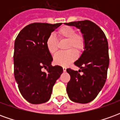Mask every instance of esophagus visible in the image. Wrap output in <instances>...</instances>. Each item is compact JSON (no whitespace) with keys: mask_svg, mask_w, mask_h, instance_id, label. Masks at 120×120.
Here are the masks:
<instances>
[{"mask_svg":"<svg viewBox=\"0 0 120 120\" xmlns=\"http://www.w3.org/2000/svg\"><path fill=\"white\" fill-rule=\"evenodd\" d=\"M63 71H64V72H65V71H66V68L63 67Z\"/></svg>","mask_w":120,"mask_h":120,"instance_id":"obj_1","label":"esophagus"}]
</instances>
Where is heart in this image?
Masks as SVG:
<instances>
[{
	"label": "heart",
	"mask_w": 120,
	"mask_h": 120,
	"mask_svg": "<svg viewBox=\"0 0 120 120\" xmlns=\"http://www.w3.org/2000/svg\"><path fill=\"white\" fill-rule=\"evenodd\" d=\"M58 37L60 39L67 40L66 49H69L65 52H59L54 57V62L61 66H68L77 57V52H80L84 48L85 41L83 35L76 33V30L71 26H64L57 31ZM46 47L51 55H55L58 51V41L56 38L51 34L47 37L45 42ZM76 50L75 51V50Z\"/></svg>",
	"instance_id": "obj_1"
}]
</instances>
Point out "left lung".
<instances>
[{
    "label": "left lung",
    "mask_w": 120,
    "mask_h": 120,
    "mask_svg": "<svg viewBox=\"0 0 120 120\" xmlns=\"http://www.w3.org/2000/svg\"><path fill=\"white\" fill-rule=\"evenodd\" d=\"M65 24L80 30L85 41L83 52L74 63L80 69L78 71L67 69L71 76L67 93L74 102L89 103L97 96L105 83L109 64L108 42L100 27L90 20Z\"/></svg>",
    "instance_id": "8db88e82"
}]
</instances>
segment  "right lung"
Returning a JSON list of instances; mask_svg holds the SVG:
<instances>
[{
	"mask_svg": "<svg viewBox=\"0 0 120 120\" xmlns=\"http://www.w3.org/2000/svg\"><path fill=\"white\" fill-rule=\"evenodd\" d=\"M62 23H33L23 28L15 41L14 75L22 96L33 104L46 102L52 87L63 73L52 66V58L45 45L47 37ZM44 68L47 71L43 72Z\"/></svg>",
	"mask_w": 120,
	"mask_h": 120,
	"instance_id": "add662e5",
	"label": "right lung"
}]
</instances>
